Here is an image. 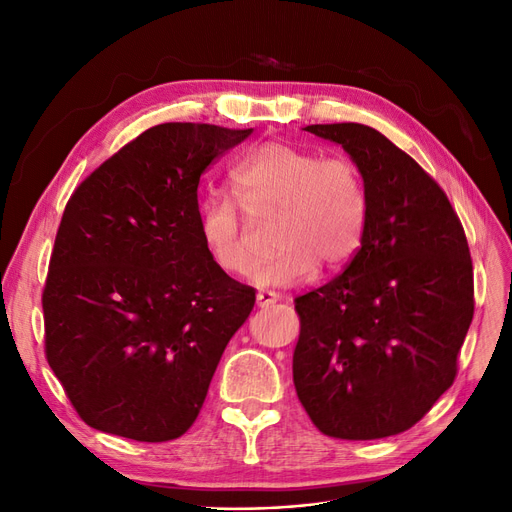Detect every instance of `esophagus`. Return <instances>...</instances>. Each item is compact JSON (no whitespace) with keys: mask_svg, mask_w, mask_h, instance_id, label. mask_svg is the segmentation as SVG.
<instances>
[{"mask_svg":"<svg viewBox=\"0 0 512 512\" xmlns=\"http://www.w3.org/2000/svg\"><path fill=\"white\" fill-rule=\"evenodd\" d=\"M280 301V294L274 292V290H259L257 292V307H270L274 303Z\"/></svg>","mask_w":512,"mask_h":512,"instance_id":"34e87169","label":"esophagus"}]
</instances>
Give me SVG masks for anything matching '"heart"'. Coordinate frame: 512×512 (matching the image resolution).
<instances>
[{
  "instance_id": "obj_1",
  "label": "heart",
  "mask_w": 512,
  "mask_h": 512,
  "mask_svg": "<svg viewBox=\"0 0 512 512\" xmlns=\"http://www.w3.org/2000/svg\"><path fill=\"white\" fill-rule=\"evenodd\" d=\"M236 203L207 199L199 236L211 263L228 276H247L259 257L257 226L276 220L278 253L255 272L261 286L307 280L319 263L340 270L359 253L369 199L357 161L284 141L253 149L232 172Z\"/></svg>"
}]
</instances>
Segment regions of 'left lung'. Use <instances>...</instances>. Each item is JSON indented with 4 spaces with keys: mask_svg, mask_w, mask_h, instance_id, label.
Here are the masks:
<instances>
[{
    "mask_svg": "<svg viewBox=\"0 0 512 512\" xmlns=\"http://www.w3.org/2000/svg\"><path fill=\"white\" fill-rule=\"evenodd\" d=\"M365 178L363 245L344 272L294 299L292 380L309 419L338 440L407 432L452 386L473 319V263L440 184L382 132L311 124Z\"/></svg>",
    "mask_w": 512,
    "mask_h": 512,
    "instance_id": "8db88e82",
    "label": "left lung"
}]
</instances>
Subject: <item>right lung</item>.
Here are the masks:
<instances>
[{
  "label": "right lung",
  "mask_w": 512,
  "mask_h": 512,
  "mask_svg": "<svg viewBox=\"0 0 512 512\" xmlns=\"http://www.w3.org/2000/svg\"><path fill=\"white\" fill-rule=\"evenodd\" d=\"M253 128L157 124L66 203L43 286L45 359L87 425L137 442L191 427L255 288L215 267L199 180Z\"/></svg>",
  "instance_id": "add662e5"
}]
</instances>
